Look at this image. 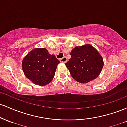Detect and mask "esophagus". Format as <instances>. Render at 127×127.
<instances>
[{
  "label": "esophagus",
  "mask_w": 127,
  "mask_h": 127,
  "mask_svg": "<svg viewBox=\"0 0 127 127\" xmlns=\"http://www.w3.org/2000/svg\"><path fill=\"white\" fill-rule=\"evenodd\" d=\"M67 59L66 57H63L62 59H60V61L62 63H65L67 62Z\"/></svg>",
  "instance_id": "34e87169"
}]
</instances>
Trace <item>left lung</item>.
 Here are the masks:
<instances>
[{
	"label": "left lung",
	"instance_id": "1",
	"mask_svg": "<svg viewBox=\"0 0 127 127\" xmlns=\"http://www.w3.org/2000/svg\"><path fill=\"white\" fill-rule=\"evenodd\" d=\"M71 58L65 65L77 82L87 83L98 76L103 67L101 56L93 46H76L70 52Z\"/></svg>",
	"mask_w": 127,
	"mask_h": 127
}]
</instances>
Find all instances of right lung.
<instances>
[{"label":"right lung","mask_w":127,"mask_h":127,"mask_svg":"<svg viewBox=\"0 0 127 127\" xmlns=\"http://www.w3.org/2000/svg\"><path fill=\"white\" fill-rule=\"evenodd\" d=\"M60 62L45 48H36L23 60L22 67L26 76L34 84L44 86L52 81Z\"/></svg>","instance_id":"right-lung-1"}]
</instances>
